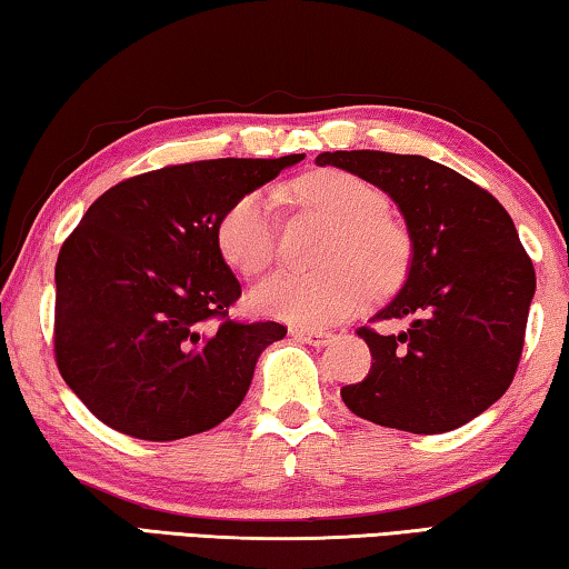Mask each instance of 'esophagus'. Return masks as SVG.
I'll return each mask as SVG.
<instances>
[{
  "label": "esophagus",
  "instance_id": "esophagus-1",
  "mask_svg": "<svg viewBox=\"0 0 569 569\" xmlns=\"http://www.w3.org/2000/svg\"><path fill=\"white\" fill-rule=\"evenodd\" d=\"M291 336L298 341H306V343H313V346H326L329 341H333L331 331L306 329V326H296V329H291Z\"/></svg>",
  "mask_w": 569,
  "mask_h": 569
}]
</instances>
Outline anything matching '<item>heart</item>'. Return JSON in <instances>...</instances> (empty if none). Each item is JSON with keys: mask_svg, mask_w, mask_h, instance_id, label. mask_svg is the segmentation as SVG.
I'll list each match as a JSON object with an SVG mask.
<instances>
[{"mask_svg": "<svg viewBox=\"0 0 569 569\" xmlns=\"http://www.w3.org/2000/svg\"><path fill=\"white\" fill-rule=\"evenodd\" d=\"M301 196L339 226L323 256L329 268L266 281L250 296L258 311L293 323H331L366 301L369 283L383 291L401 281L409 243L387 216L389 200L377 186L346 170H321L301 182ZM276 188H258L236 198L218 220L220 256L243 276H261L276 261Z\"/></svg>", "mask_w": 569, "mask_h": 569, "instance_id": "obj_1", "label": "heart"}]
</instances>
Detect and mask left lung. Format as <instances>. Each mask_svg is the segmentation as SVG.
I'll return each instance as SVG.
<instances>
[{
    "label": "left lung",
    "mask_w": 569,
    "mask_h": 569,
    "mask_svg": "<svg viewBox=\"0 0 569 569\" xmlns=\"http://www.w3.org/2000/svg\"><path fill=\"white\" fill-rule=\"evenodd\" d=\"M389 192L407 220L413 256L407 283L361 326L369 377L341 389L356 417L411 435H445L492 407L525 349L535 266L492 192L441 162L381 150L321 152Z\"/></svg>",
    "instance_id": "obj_1"
}]
</instances>
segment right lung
Instances as JSON below:
<instances>
[{"instance_id":"1","label":"right lung","mask_w":569,"mask_h":569,"mask_svg":"<svg viewBox=\"0 0 569 569\" xmlns=\"http://www.w3.org/2000/svg\"><path fill=\"white\" fill-rule=\"evenodd\" d=\"M303 156L166 166L94 200L54 266V361L94 417L134 439L218 427L243 401L276 321H236L240 283L216 243L236 198Z\"/></svg>"}]
</instances>
